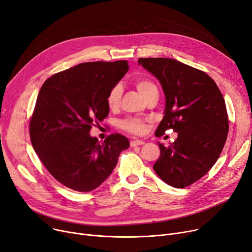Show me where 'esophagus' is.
I'll return each mask as SVG.
<instances>
[{"instance_id":"esophagus-1","label":"esophagus","mask_w":252,"mask_h":252,"mask_svg":"<svg viewBox=\"0 0 252 252\" xmlns=\"http://www.w3.org/2000/svg\"><path fill=\"white\" fill-rule=\"evenodd\" d=\"M144 141L142 140H133L130 141V147H137V146H141V145H144Z\"/></svg>"}]
</instances>
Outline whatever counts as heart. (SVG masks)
Segmentation results:
<instances>
[{
  "instance_id": "b5f03b06",
  "label": "heart",
  "mask_w": 252,
  "mask_h": 252,
  "mask_svg": "<svg viewBox=\"0 0 252 252\" xmlns=\"http://www.w3.org/2000/svg\"><path fill=\"white\" fill-rule=\"evenodd\" d=\"M135 85L137 90L140 92V94L145 99L148 98L152 94H158L156 85L152 81H150V79L139 78L136 81ZM122 93H123V90L121 85H116L113 88H111V90L109 91L107 95V98H106V102H107V105L110 109H114L117 107L119 101H121V98H122ZM147 122H148L147 119L130 116L124 119V121H122L119 125H121L122 128L128 131V133L139 135V134H142L145 130V128H146Z\"/></svg>"
}]
</instances>
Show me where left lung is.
I'll list each match as a JSON object with an SVG mask.
<instances>
[{
    "label": "left lung",
    "mask_w": 252,
    "mask_h": 252,
    "mask_svg": "<svg viewBox=\"0 0 252 252\" xmlns=\"http://www.w3.org/2000/svg\"><path fill=\"white\" fill-rule=\"evenodd\" d=\"M139 65L159 81L165 109L155 135L173 128L178 138L169 146L158 143L156 175L175 188L201 179L220 157L229 131L226 103L205 72L169 58H140Z\"/></svg>",
    "instance_id": "left-lung-1"
}]
</instances>
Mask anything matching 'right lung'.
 I'll return each mask as SVG.
<instances>
[{"instance_id": "1", "label": "right lung", "mask_w": 252, "mask_h": 252, "mask_svg": "<svg viewBox=\"0 0 252 252\" xmlns=\"http://www.w3.org/2000/svg\"><path fill=\"white\" fill-rule=\"evenodd\" d=\"M128 70L126 60L86 62L49 77L38 92L30 134L49 173L64 186L90 192L107 179L128 140L113 134L100 143L95 123L109 113L106 98Z\"/></svg>"}]
</instances>
